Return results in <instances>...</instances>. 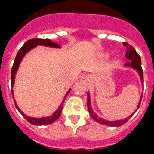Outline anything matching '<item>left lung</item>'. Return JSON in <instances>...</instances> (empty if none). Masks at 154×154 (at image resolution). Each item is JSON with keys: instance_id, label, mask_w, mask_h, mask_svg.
I'll use <instances>...</instances> for the list:
<instances>
[{"instance_id": "1", "label": "left lung", "mask_w": 154, "mask_h": 154, "mask_svg": "<svg viewBox=\"0 0 154 154\" xmlns=\"http://www.w3.org/2000/svg\"><path fill=\"white\" fill-rule=\"evenodd\" d=\"M125 46L126 47V53H125V57L129 60L128 62H126L125 64V67L132 68L138 72L139 77L141 78V83L143 84V71H142V68H141V57L137 54V53L136 52L135 49L134 47L131 46L130 45H129L128 43H123ZM87 95H88V101H87V106H88V110H89V112L91 117L94 118V120H95L97 122H98L100 124L105 125H108V126H112V127H117L121 126L122 125L125 124L128 120L130 118V117L134 114V112L133 114H131L130 116L127 117V118H125V119L122 120H117V121H107V120H105L100 117L97 114H96V112H94L93 109L91 107V101H90V94L88 92L87 93ZM142 97V96H141ZM141 97L140 101H139L138 105H137V109L140 106V104H141Z\"/></svg>"}]
</instances>
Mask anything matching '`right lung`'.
Listing matches in <instances>:
<instances>
[{"label": "right lung", "mask_w": 154, "mask_h": 154, "mask_svg": "<svg viewBox=\"0 0 154 154\" xmlns=\"http://www.w3.org/2000/svg\"><path fill=\"white\" fill-rule=\"evenodd\" d=\"M37 45L49 46L51 47V48H60V45L57 44V43H54V42H53L49 39H38V38H36V39H31L27 41V42L24 44V45L19 49L17 54L16 56L15 60H14V63H13V67H12V72H11V86L12 87H13V85H14L16 73L17 72L19 65H20V62H21L23 57H25V55L28 53V52H29L31 49H32L33 48L37 46ZM70 90H71V89H69L68 90V92L66 93L65 97H64V99H63L62 102H61V104L59 105V107H58L57 109L56 110L53 114L49 116V117L37 118V117H29V116H27V115H25V113L19 109V107H18L17 105V102H16L15 100H13V101H14V104H15V106L16 108H17V109L20 112V114L22 115L23 117H25L28 122H29L30 124L33 125H45L51 124V123L56 122V121L59 118L60 113H61V110H62L63 108V104H64V101H65V97H67V95L69 94ZM12 94H13V89H12ZM13 98H14V97H13Z\"/></svg>", "instance_id": "add662e5"}]
</instances>
